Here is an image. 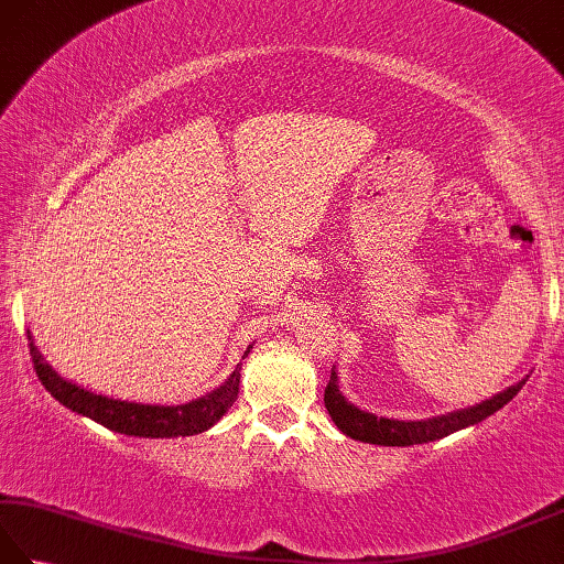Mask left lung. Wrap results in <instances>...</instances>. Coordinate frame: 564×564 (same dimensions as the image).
Wrapping results in <instances>:
<instances>
[{
  "label": "left lung",
  "instance_id": "left-lung-1",
  "mask_svg": "<svg viewBox=\"0 0 564 564\" xmlns=\"http://www.w3.org/2000/svg\"><path fill=\"white\" fill-rule=\"evenodd\" d=\"M523 386H525V380L517 382V386H511L505 392H499L492 400L470 406V410L453 412V414L436 416V419H426V422H398V419L368 414L364 410H358V406H354L351 402H346L344 394L339 392V386H337V373L332 370L329 382L325 388V406L332 416V422L337 424L346 436L364 441V443H378V446H414V443L436 441V438L453 434V431L482 422V419L495 414L509 400L517 398V392Z\"/></svg>",
  "mask_w": 564,
  "mask_h": 564
}]
</instances>
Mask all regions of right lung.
I'll use <instances>...</instances> for the list:
<instances>
[{"instance_id":"obj_1","label":"right lung","mask_w":564,"mask_h":564,"mask_svg":"<svg viewBox=\"0 0 564 564\" xmlns=\"http://www.w3.org/2000/svg\"><path fill=\"white\" fill-rule=\"evenodd\" d=\"M29 351L35 368V376L43 382V388L53 394V398L65 404L67 410L94 419V422L118 431L126 436H142V438H172V436H194L200 431L210 429L220 416L230 410L239 392V370L242 364H237L232 376L227 378L218 390L203 394L200 400L178 406H160V404H138V402H121L104 398V394H94L84 390L75 382L63 380L55 370L47 366L39 349H35L29 334ZM249 349L245 351V356Z\"/></svg>"}]
</instances>
